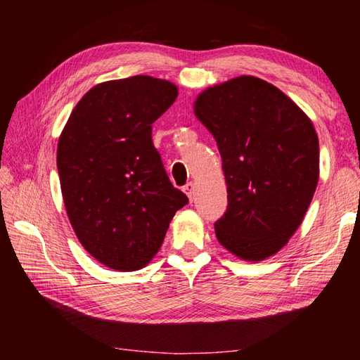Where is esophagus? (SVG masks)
<instances>
[{
    "mask_svg": "<svg viewBox=\"0 0 360 360\" xmlns=\"http://www.w3.org/2000/svg\"><path fill=\"white\" fill-rule=\"evenodd\" d=\"M182 191L186 192V195L188 197V200H193V197H195V184L193 182H187V184L184 186V188H182Z\"/></svg>",
    "mask_w": 360,
    "mask_h": 360,
    "instance_id": "34e87169",
    "label": "esophagus"
}]
</instances>
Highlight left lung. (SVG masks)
Returning <instances> with one entry per match:
<instances>
[{
    "label": "left lung",
    "mask_w": 360,
    "mask_h": 360,
    "mask_svg": "<svg viewBox=\"0 0 360 360\" xmlns=\"http://www.w3.org/2000/svg\"><path fill=\"white\" fill-rule=\"evenodd\" d=\"M193 111L216 139L227 182V211L214 224L219 243L243 260L270 257L300 227L318 186L311 120L254 76L206 89Z\"/></svg>",
    "instance_id": "1"
}]
</instances>
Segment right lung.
<instances>
[{
    "label": "right lung",
    "mask_w": 360,
    "mask_h": 360,
    "mask_svg": "<svg viewBox=\"0 0 360 360\" xmlns=\"http://www.w3.org/2000/svg\"><path fill=\"white\" fill-rule=\"evenodd\" d=\"M176 96L174 84L150 76L101 82L72 109L58 138L66 214L85 251L112 270L148 265L188 202L152 143V124Z\"/></svg>",
    "instance_id": "right-lung-1"
}]
</instances>
